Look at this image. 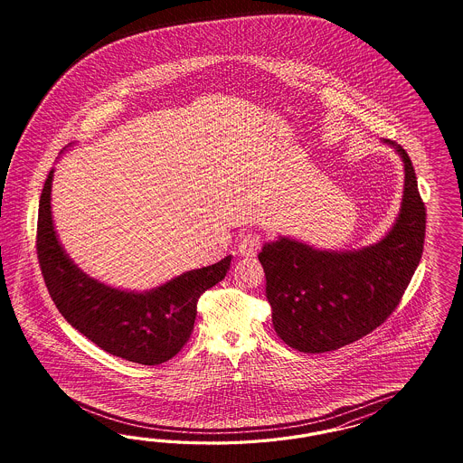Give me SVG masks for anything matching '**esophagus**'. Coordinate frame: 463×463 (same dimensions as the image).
I'll use <instances>...</instances> for the list:
<instances>
[{
  "instance_id": "1",
  "label": "esophagus",
  "mask_w": 463,
  "mask_h": 463,
  "mask_svg": "<svg viewBox=\"0 0 463 463\" xmlns=\"http://www.w3.org/2000/svg\"><path fill=\"white\" fill-rule=\"evenodd\" d=\"M260 244H261V239L258 234H246L242 236L238 244V251L241 256H254L258 250H260Z\"/></svg>"
}]
</instances>
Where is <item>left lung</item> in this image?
Here are the masks:
<instances>
[{"label": "left lung", "mask_w": 463, "mask_h": 463, "mask_svg": "<svg viewBox=\"0 0 463 463\" xmlns=\"http://www.w3.org/2000/svg\"><path fill=\"white\" fill-rule=\"evenodd\" d=\"M404 192L392 227L360 250H319L287 236L265 242L258 254L267 277V298L277 335L295 350L324 353L346 346L379 327L420 265L426 209L402 146Z\"/></svg>", "instance_id": "1"}]
</instances>
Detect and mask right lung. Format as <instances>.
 Instances as JSON below:
<instances>
[{
	"label": "right lung",
	"mask_w": 463,
	"mask_h": 463,
	"mask_svg": "<svg viewBox=\"0 0 463 463\" xmlns=\"http://www.w3.org/2000/svg\"><path fill=\"white\" fill-rule=\"evenodd\" d=\"M51 169L39 203L37 254L47 290L68 323L99 348L140 364L171 360L194 331L200 295L222 280L231 254L155 287L124 290L84 273L61 244L52 219Z\"/></svg>",
	"instance_id": "right-lung-1"
}]
</instances>
